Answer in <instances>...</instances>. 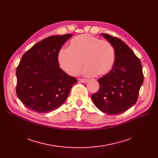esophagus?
<instances>
[{"instance_id": "esophagus-1", "label": "esophagus", "mask_w": 158, "mask_h": 158, "mask_svg": "<svg viewBox=\"0 0 158 158\" xmlns=\"http://www.w3.org/2000/svg\"><path fill=\"white\" fill-rule=\"evenodd\" d=\"M78 81L79 82H84V83H85V82H88V80L85 79H78Z\"/></svg>"}]
</instances>
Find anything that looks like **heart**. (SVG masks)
Returning <instances> with one entry per match:
<instances>
[{
    "label": "heart",
    "mask_w": 158,
    "mask_h": 158,
    "mask_svg": "<svg viewBox=\"0 0 158 158\" xmlns=\"http://www.w3.org/2000/svg\"><path fill=\"white\" fill-rule=\"evenodd\" d=\"M115 56L114 48L110 41L83 34L73 38L69 48H61L57 58L60 68L70 76L79 73L83 60L85 75L102 76L112 70Z\"/></svg>",
    "instance_id": "1"
}]
</instances>
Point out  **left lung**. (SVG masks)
Wrapping results in <instances>:
<instances>
[{
  "label": "left lung",
  "mask_w": 158,
  "mask_h": 158,
  "mask_svg": "<svg viewBox=\"0 0 158 158\" xmlns=\"http://www.w3.org/2000/svg\"><path fill=\"white\" fill-rule=\"evenodd\" d=\"M101 35L113 45L115 61L111 72L98 79L100 88L92 95V99L102 112L118 114L136 102L143 82L142 66L139 58L123 41L110 35Z\"/></svg>",
  "instance_id": "obj_1"
}]
</instances>
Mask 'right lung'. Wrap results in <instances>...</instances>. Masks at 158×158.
Here are the masks:
<instances>
[{"label": "right lung", "instance_id": "right-lung-1", "mask_svg": "<svg viewBox=\"0 0 158 158\" xmlns=\"http://www.w3.org/2000/svg\"><path fill=\"white\" fill-rule=\"evenodd\" d=\"M72 35L51 36L25 53L16 72V92L27 108L40 113L61 106L77 79L60 68L57 53Z\"/></svg>", "mask_w": 158, "mask_h": 158}]
</instances>
